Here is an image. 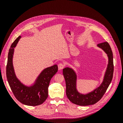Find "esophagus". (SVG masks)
<instances>
[{"instance_id":"esophagus-1","label":"esophagus","mask_w":123,"mask_h":123,"mask_svg":"<svg viewBox=\"0 0 123 123\" xmlns=\"http://www.w3.org/2000/svg\"><path fill=\"white\" fill-rule=\"evenodd\" d=\"M58 67L59 70H62L63 68H64L65 65L63 64H62V63H59V64L58 65Z\"/></svg>"}]
</instances>
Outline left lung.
Listing matches in <instances>:
<instances>
[{"instance_id":"8db88e82","label":"left lung","mask_w":123,"mask_h":123,"mask_svg":"<svg viewBox=\"0 0 123 123\" xmlns=\"http://www.w3.org/2000/svg\"><path fill=\"white\" fill-rule=\"evenodd\" d=\"M98 46L107 53L109 58L108 64L104 76V80L100 86L87 94H81L76 88V75L74 71L69 68L63 69V74L66 85V95L70 101L79 106L93 105L102 98L112 80L114 66L113 53L108 42L98 43Z\"/></svg>"}]
</instances>
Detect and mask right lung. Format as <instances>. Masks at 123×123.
Instances as JSON below:
<instances>
[{"label":"right lung","instance_id":"right-lung-1","mask_svg":"<svg viewBox=\"0 0 123 123\" xmlns=\"http://www.w3.org/2000/svg\"><path fill=\"white\" fill-rule=\"evenodd\" d=\"M19 36L14 40L9 49L6 67L7 80L16 99L25 105L35 106L42 104L48 98V87L51 78L57 72L58 67L55 65L43 71L31 87L25 86L18 80L14 73L12 58L14 48L20 38Z\"/></svg>","mask_w":123,"mask_h":123}]
</instances>
